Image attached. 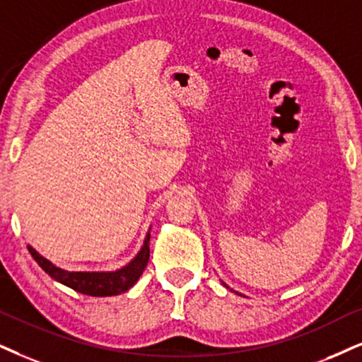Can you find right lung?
I'll list each match as a JSON object with an SVG mask.
<instances>
[{"mask_svg": "<svg viewBox=\"0 0 362 362\" xmlns=\"http://www.w3.org/2000/svg\"><path fill=\"white\" fill-rule=\"evenodd\" d=\"M31 257H33L41 269L53 277L54 281L65 284L70 289L80 292V294L93 296V297H107L117 296L130 289L134 284L139 281L141 272L147 267L150 257V234L144 242V247L139 255L132 260L130 264L115 272H68L53 265L49 260L36 252L35 249L28 247Z\"/></svg>", "mask_w": 362, "mask_h": 362, "instance_id": "add662e5", "label": "right lung"}]
</instances>
